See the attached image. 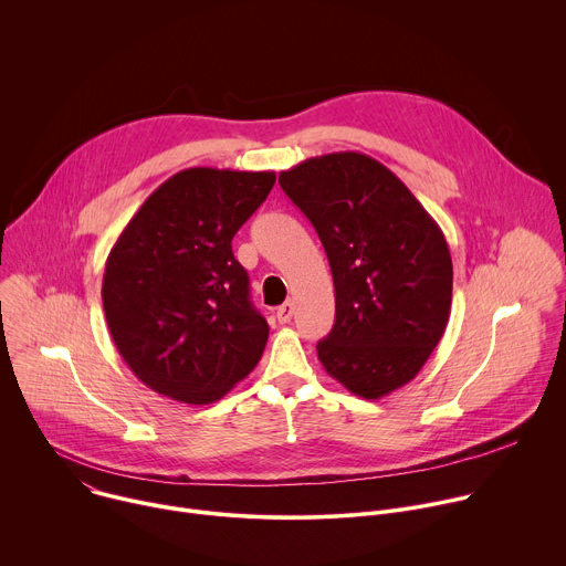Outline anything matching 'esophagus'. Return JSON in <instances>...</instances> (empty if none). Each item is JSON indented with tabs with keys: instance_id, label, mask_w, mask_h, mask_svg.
Listing matches in <instances>:
<instances>
[{
	"instance_id": "esophagus-1",
	"label": "esophagus",
	"mask_w": 566,
	"mask_h": 566,
	"mask_svg": "<svg viewBox=\"0 0 566 566\" xmlns=\"http://www.w3.org/2000/svg\"><path fill=\"white\" fill-rule=\"evenodd\" d=\"M293 311H295L293 302H284V304L277 308V322H282V325H289L291 317H293Z\"/></svg>"
}]
</instances>
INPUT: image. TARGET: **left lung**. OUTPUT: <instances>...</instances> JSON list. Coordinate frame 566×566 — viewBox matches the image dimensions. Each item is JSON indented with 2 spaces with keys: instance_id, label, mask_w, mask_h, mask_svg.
Masks as SVG:
<instances>
[{
  "instance_id": "obj_1",
  "label": "left lung",
  "mask_w": 566,
  "mask_h": 566,
  "mask_svg": "<svg viewBox=\"0 0 566 566\" xmlns=\"http://www.w3.org/2000/svg\"><path fill=\"white\" fill-rule=\"evenodd\" d=\"M329 258L336 322L317 358L360 398L408 385L439 345L452 304V260L439 223L391 170L334 151L280 172Z\"/></svg>"
}]
</instances>
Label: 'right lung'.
<instances>
[{
  "mask_svg": "<svg viewBox=\"0 0 566 566\" xmlns=\"http://www.w3.org/2000/svg\"><path fill=\"white\" fill-rule=\"evenodd\" d=\"M273 184L275 172L181 170L116 239L103 277L105 317L118 354L149 389L208 406L260 363L269 325L230 241Z\"/></svg>",
  "mask_w": 566,
  "mask_h": 566,
  "instance_id": "add662e5",
  "label": "right lung"
}]
</instances>
